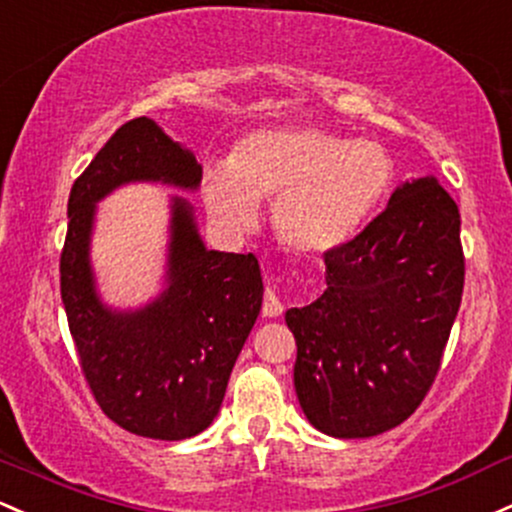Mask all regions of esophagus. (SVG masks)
<instances>
[{
	"mask_svg": "<svg viewBox=\"0 0 512 512\" xmlns=\"http://www.w3.org/2000/svg\"><path fill=\"white\" fill-rule=\"evenodd\" d=\"M284 313V303L279 301V296L272 289L265 291V303H262V316L265 318H277Z\"/></svg>",
	"mask_w": 512,
	"mask_h": 512,
	"instance_id": "obj_1",
	"label": "esophagus"
}]
</instances>
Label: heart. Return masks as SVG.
Returning a JSON list of instances; mask_svg holds the SVG:
<instances>
[{
  "label": "heart",
  "mask_w": 512,
  "mask_h": 512,
  "mask_svg": "<svg viewBox=\"0 0 512 512\" xmlns=\"http://www.w3.org/2000/svg\"><path fill=\"white\" fill-rule=\"evenodd\" d=\"M393 182L389 153L316 126L255 131L228 162L204 172V204L230 233L255 228L260 201L274 199L279 240L299 255H328L350 243Z\"/></svg>",
  "instance_id": "heart-1"
}]
</instances>
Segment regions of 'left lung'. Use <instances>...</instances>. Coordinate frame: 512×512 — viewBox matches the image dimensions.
Returning a JSON list of instances; mask_svg holds the SVG:
<instances>
[{
	"label": "left lung",
	"instance_id": "left-lung-1",
	"mask_svg": "<svg viewBox=\"0 0 512 512\" xmlns=\"http://www.w3.org/2000/svg\"><path fill=\"white\" fill-rule=\"evenodd\" d=\"M459 226L435 177L408 179L357 238L325 255L328 289L286 311L296 396L313 428L374 437L420 406L462 303Z\"/></svg>",
	"mask_w": 512,
	"mask_h": 512
}]
</instances>
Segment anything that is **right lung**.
Returning a JSON list of instances; mask_svg holds the SVG:
<instances>
[{
	"instance_id": "obj_1",
	"label": "right lung",
	"mask_w": 512,
	"mask_h": 512,
	"mask_svg": "<svg viewBox=\"0 0 512 512\" xmlns=\"http://www.w3.org/2000/svg\"><path fill=\"white\" fill-rule=\"evenodd\" d=\"M133 182L196 192L201 165L148 116L123 123L72 184L60 294L101 411L133 435L187 440L221 411L265 286L252 252L209 250L194 206L172 196L165 289L138 308L101 301L92 267L97 204Z\"/></svg>"
}]
</instances>
